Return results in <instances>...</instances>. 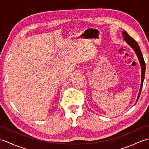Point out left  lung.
<instances>
[{
	"label": "left lung",
	"mask_w": 149,
	"mask_h": 149,
	"mask_svg": "<svg viewBox=\"0 0 149 149\" xmlns=\"http://www.w3.org/2000/svg\"><path fill=\"white\" fill-rule=\"evenodd\" d=\"M122 34L123 36V39H124L125 42H127L129 45L134 49V52H136V54L137 57L139 59V61H140V63L141 65V83L140 90V91H139L138 97V99L136 100V102H137L138 99H139V97H140L141 91L142 90V87H143V80L145 78V63L144 61L143 55H142L141 52L140 50V47H139L137 42H136V41L133 38H132V37L129 36L128 33L126 32V31H123Z\"/></svg>",
	"instance_id": "1"
}]
</instances>
